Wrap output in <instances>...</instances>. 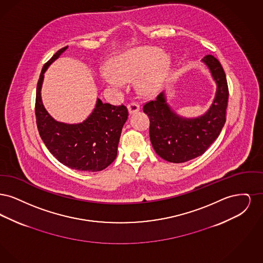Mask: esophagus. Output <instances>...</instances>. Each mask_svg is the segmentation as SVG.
Instances as JSON below:
<instances>
[{
	"mask_svg": "<svg viewBox=\"0 0 263 263\" xmlns=\"http://www.w3.org/2000/svg\"><path fill=\"white\" fill-rule=\"evenodd\" d=\"M127 108H128V112L133 114V113L138 112L140 110V105L138 104L137 102H131L128 104Z\"/></svg>",
	"mask_w": 263,
	"mask_h": 263,
	"instance_id": "1",
	"label": "esophagus"
}]
</instances>
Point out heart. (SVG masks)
<instances>
[{"instance_id": "obj_1", "label": "heart", "mask_w": 263, "mask_h": 263, "mask_svg": "<svg viewBox=\"0 0 263 263\" xmlns=\"http://www.w3.org/2000/svg\"><path fill=\"white\" fill-rule=\"evenodd\" d=\"M171 63L170 55L158 47H137L115 57L111 62L113 74L103 73L102 80L111 88H119L123 81H132L137 77L138 90L149 96L163 87Z\"/></svg>"}]
</instances>
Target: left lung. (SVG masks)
Listing matches in <instances>:
<instances>
[{
    "label": "left lung",
    "mask_w": 263,
    "mask_h": 263,
    "mask_svg": "<svg viewBox=\"0 0 263 263\" xmlns=\"http://www.w3.org/2000/svg\"><path fill=\"white\" fill-rule=\"evenodd\" d=\"M202 62L217 85L212 104L206 112L192 118L177 114L167 103L164 91L143 107L150 118L153 148L170 163H185L204 154L225 125L229 89L224 69L212 55H206Z\"/></svg>",
    "instance_id": "8db88e82"
}]
</instances>
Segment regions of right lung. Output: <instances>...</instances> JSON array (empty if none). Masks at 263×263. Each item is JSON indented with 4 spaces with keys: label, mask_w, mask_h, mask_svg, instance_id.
<instances>
[{
    "label": "right lung",
    "mask_w": 263,
    "mask_h": 263,
    "mask_svg": "<svg viewBox=\"0 0 263 263\" xmlns=\"http://www.w3.org/2000/svg\"><path fill=\"white\" fill-rule=\"evenodd\" d=\"M67 48L64 47L52 56L43 66L38 80L35 115L39 135L51 154L64 165L82 172H100L117 156L128 110L124 105L114 106L98 99L93 110L83 122L70 124L51 116L41 99L44 74Z\"/></svg>",
    "instance_id": "obj_1"
}]
</instances>
